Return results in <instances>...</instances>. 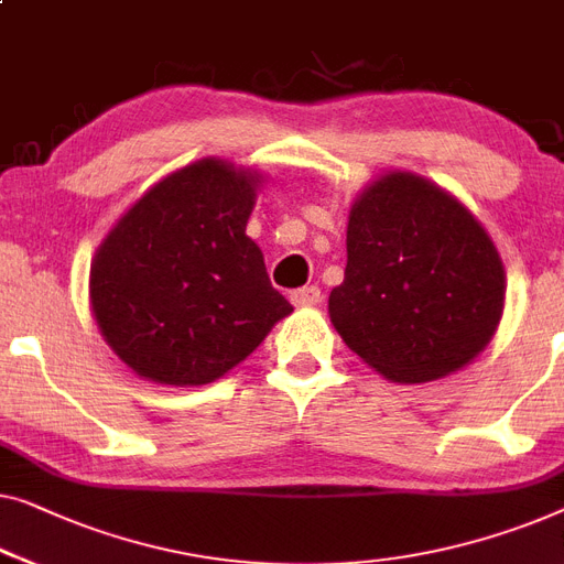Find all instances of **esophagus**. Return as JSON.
<instances>
[{
    "label": "esophagus",
    "instance_id": "1",
    "mask_svg": "<svg viewBox=\"0 0 564 564\" xmlns=\"http://www.w3.org/2000/svg\"><path fill=\"white\" fill-rule=\"evenodd\" d=\"M290 302L295 307H313V305H321L323 295H321V288H315V284H310V288H300L295 292H290Z\"/></svg>",
    "mask_w": 564,
    "mask_h": 564
}]
</instances>
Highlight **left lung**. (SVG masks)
<instances>
[{
	"mask_svg": "<svg viewBox=\"0 0 564 564\" xmlns=\"http://www.w3.org/2000/svg\"><path fill=\"white\" fill-rule=\"evenodd\" d=\"M333 328L383 379L437 381L468 366L499 328L506 272L476 216L445 187L389 170L356 195Z\"/></svg>",
	"mask_w": 564,
	"mask_h": 564,
	"instance_id": "8db88e82",
	"label": "left lung"
}]
</instances>
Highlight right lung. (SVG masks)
Here are the masks:
<instances>
[{"label": "right lung", "mask_w": 564, "mask_h": 564, "mask_svg": "<svg viewBox=\"0 0 564 564\" xmlns=\"http://www.w3.org/2000/svg\"><path fill=\"white\" fill-rule=\"evenodd\" d=\"M259 183L257 170L228 160L191 162L154 183L99 243L91 313L137 377L203 387L292 313L247 236Z\"/></svg>", "instance_id": "obj_1"}]
</instances>
